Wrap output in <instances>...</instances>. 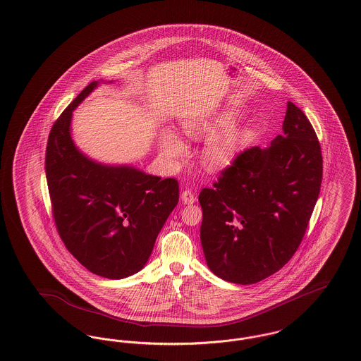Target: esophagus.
<instances>
[{"label":"esophagus","instance_id":"34e87169","mask_svg":"<svg viewBox=\"0 0 361 361\" xmlns=\"http://www.w3.org/2000/svg\"><path fill=\"white\" fill-rule=\"evenodd\" d=\"M181 200L184 204H192L196 202V196L193 195V192L191 190H185L181 193Z\"/></svg>","mask_w":361,"mask_h":361}]
</instances>
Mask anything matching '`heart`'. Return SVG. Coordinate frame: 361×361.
Segmentation results:
<instances>
[{
    "label": "heart",
    "mask_w": 361,
    "mask_h": 361,
    "mask_svg": "<svg viewBox=\"0 0 361 361\" xmlns=\"http://www.w3.org/2000/svg\"><path fill=\"white\" fill-rule=\"evenodd\" d=\"M240 120V114L225 111L209 120H195L185 123L184 129L188 137L193 140L212 139L202 154L203 165L212 171L228 168L235 158L241 146L251 136L250 129H233ZM159 151L164 159L169 164L183 159L188 149L178 135L171 130H164L159 136Z\"/></svg>",
    "instance_id": "1"
}]
</instances>
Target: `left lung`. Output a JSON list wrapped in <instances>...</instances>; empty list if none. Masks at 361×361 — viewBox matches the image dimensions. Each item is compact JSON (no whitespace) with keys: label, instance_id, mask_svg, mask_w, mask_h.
<instances>
[{"label":"left lung","instance_id":"1","mask_svg":"<svg viewBox=\"0 0 361 361\" xmlns=\"http://www.w3.org/2000/svg\"><path fill=\"white\" fill-rule=\"evenodd\" d=\"M282 135L235 157L199 195L200 241L209 269L250 285L282 269L307 231L318 200L323 159L307 116L288 102Z\"/></svg>","mask_w":361,"mask_h":361}]
</instances>
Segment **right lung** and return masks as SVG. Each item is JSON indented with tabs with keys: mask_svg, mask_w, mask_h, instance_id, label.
<instances>
[{
	"mask_svg": "<svg viewBox=\"0 0 361 361\" xmlns=\"http://www.w3.org/2000/svg\"><path fill=\"white\" fill-rule=\"evenodd\" d=\"M98 85H87L51 128L46 180L66 250L91 273L121 279L146 266L157 235L178 203V183L130 165L97 162L78 149L71 135L72 111Z\"/></svg>",
	"mask_w": 361,
	"mask_h": 361,
	"instance_id": "add662e5",
	"label": "right lung"
}]
</instances>
